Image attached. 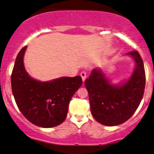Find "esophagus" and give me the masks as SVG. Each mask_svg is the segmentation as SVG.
Masks as SVG:
<instances>
[{
  "mask_svg": "<svg viewBox=\"0 0 154 154\" xmlns=\"http://www.w3.org/2000/svg\"><path fill=\"white\" fill-rule=\"evenodd\" d=\"M80 76H81V77H82V81H83V82H84V81L85 80V79H86V76H87V72H86L85 71H82L80 73Z\"/></svg>",
  "mask_w": 154,
  "mask_h": 154,
  "instance_id": "esophagus-1",
  "label": "esophagus"
}]
</instances>
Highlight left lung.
<instances>
[{"label": "left lung", "mask_w": 154, "mask_h": 154, "mask_svg": "<svg viewBox=\"0 0 154 154\" xmlns=\"http://www.w3.org/2000/svg\"><path fill=\"white\" fill-rule=\"evenodd\" d=\"M135 61V69L128 81L111 85L103 72L94 69L85 81L94 119L106 126L121 125L133 115L143 96L146 85L144 64L139 53L127 54Z\"/></svg>", "instance_id": "8db88e82"}]
</instances>
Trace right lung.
Returning <instances> with one entry per match:
<instances>
[{
    "instance_id": "obj_1",
    "label": "right lung",
    "mask_w": 154,
    "mask_h": 154,
    "mask_svg": "<svg viewBox=\"0 0 154 154\" xmlns=\"http://www.w3.org/2000/svg\"><path fill=\"white\" fill-rule=\"evenodd\" d=\"M26 46L19 51L11 74V89L19 109L31 123L53 128L66 119L69 104L80 88V76L63 77L50 82L32 79L26 72L23 57Z\"/></svg>"
}]
</instances>
